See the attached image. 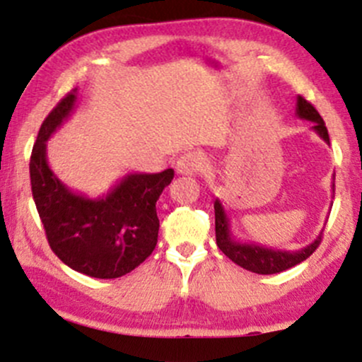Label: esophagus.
Wrapping results in <instances>:
<instances>
[{
	"label": "esophagus",
	"mask_w": 362,
	"mask_h": 362,
	"mask_svg": "<svg viewBox=\"0 0 362 362\" xmlns=\"http://www.w3.org/2000/svg\"><path fill=\"white\" fill-rule=\"evenodd\" d=\"M175 170H177L178 175L197 173V171L203 170V158L194 151L184 152V154L178 156L177 161H175Z\"/></svg>",
	"instance_id": "obj_1"
}]
</instances>
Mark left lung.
Listing matches in <instances>:
<instances>
[{
  "label": "left lung",
  "mask_w": 362,
  "mask_h": 362,
  "mask_svg": "<svg viewBox=\"0 0 362 362\" xmlns=\"http://www.w3.org/2000/svg\"><path fill=\"white\" fill-rule=\"evenodd\" d=\"M296 116L302 117V119L312 121L314 123L312 130L317 133L326 144H329L328 128H326L321 114L315 111L314 105L310 102H307L303 97L296 98ZM215 234L216 246H218L220 251L226 257H229L234 264H238L239 267L255 274H277L286 271V269L295 267L300 262L307 260L317 250L322 239L321 232L309 246L298 251H281L265 248L262 245H253V243H239L232 235L229 216H227L226 210H223L220 199H215Z\"/></svg>",
  "instance_id": "8db88e82"
}]
</instances>
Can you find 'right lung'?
<instances>
[{"label":"right lung","instance_id":"right-lung-1","mask_svg":"<svg viewBox=\"0 0 362 362\" xmlns=\"http://www.w3.org/2000/svg\"><path fill=\"white\" fill-rule=\"evenodd\" d=\"M78 88L48 114L29 163L30 189L53 253L74 271L98 279L132 272L154 251L159 218L156 201L173 180V170L130 173L105 196L72 192L47 161V140L71 116Z\"/></svg>","mask_w":362,"mask_h":362}]
</instances>
